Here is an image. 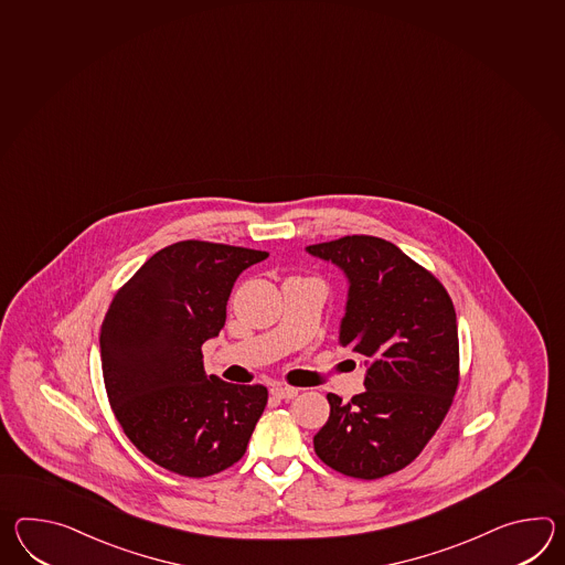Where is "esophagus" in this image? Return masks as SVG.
Listing matches in <instances>:
<instances>
[{"instance_id":"34e87169","label":"esophagus","mask_w":565,"mask_h":565,"mask_svg":"<svg viewBox=\"0 0 565 565\" xmlns=\"http://www.w3.org/2000/svg\"><path fill=\"white\" fill-rule=\"evenodd\" d=\"M298 393H300V390L288 387V385H276L271 390V395H276L279 399H294V397H298Z\"/></svg>"}]
</instances>
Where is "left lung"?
<instances>
[{"label": "left lung", "instance_id": "8db88e82", "mask_svg": "<svg viewBox=\"0 0 565 565\" xmlns=\"http://www.w3.org/2000/svg\"><path fill=\"white\" fill-rule=\"evenodd\" d=\"M349 279L342 347L364 356V391L313 436L324 465L375 480L412 465L441 426L460 381L456 310L446 288L390 241L352 235L306 247Z\"/></svg>", "mask_w": 565, "mask_h": 565}]
</instances>
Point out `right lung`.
<instances>
[{
  "label": "right lung",
  "instance_id": "right-lung-1",
  "mask_svg": "<svg viewBox=\"0 0 565 565\" xmlns=\"http://www.w3.org/2000/svg\"><path fill=\"white\" fill-rule=\"evenodd\" d=\"M267 255L180 241L151 255L105 313L100 364L115 417L143 456L180 477L238 462L264 414V385L206 375L202 344L225 327L237 277Z\"/></svg>",
  "mask_w": 565,
  "mask_h": 565
}]
</instances>
